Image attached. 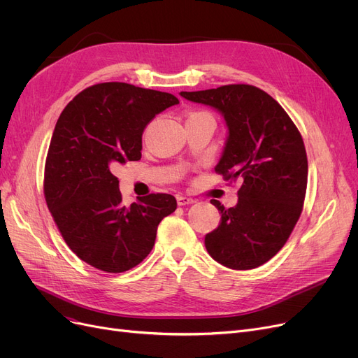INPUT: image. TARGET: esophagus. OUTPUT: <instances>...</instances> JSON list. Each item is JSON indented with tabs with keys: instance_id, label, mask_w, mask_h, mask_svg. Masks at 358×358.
<instances>
[{
	"instance_id": "1",
	"label": "esophagus",
	"mask_w": 358,
	"mask_h": 358,
	"mask_svg": "<svg viewBox=\"0 0 358 358\" xmlns=\"http://www.w3.org/2000/svg\"><path fill=\"white\" fill-rule=\"evenodd\" d=\"M196 200L194 199H192V197H187V196H181V194H178L177 196V203H178V206H187V204H193Z\"/></svg>"
}]
</instances>
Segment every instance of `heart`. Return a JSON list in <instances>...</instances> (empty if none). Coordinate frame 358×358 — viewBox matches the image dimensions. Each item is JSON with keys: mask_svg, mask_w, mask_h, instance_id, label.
Returning <instances> with one entry per match:
<instances>
[{"mask_svg": "<svg viewBox=\"0 0 358 358\" xmlns=\"http://www.w3.org/2000/svg\"><path fill=\"white\" fill-rule=\"evenodd\" d=\"M201 115H206V113H201V111H194V113H190V115H189V119H192V117H196V116H201Z\"/></svg>", "mask_w": 358, "mask_h": 358, "instance_id": "obj_1", "label": "heart"}]
</instances>
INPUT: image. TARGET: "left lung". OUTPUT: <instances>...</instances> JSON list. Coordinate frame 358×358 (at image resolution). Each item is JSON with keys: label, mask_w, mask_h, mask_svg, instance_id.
I'll list each match as a JSON object with an SVG mask.
<instances>
[{"label": "left lung", "mask_w": 358, "mask_h": 358, "mask_svg": "<svg viewBox=\"0 0 358 358\" xmlns=\"http://www.w3.org/2000/svg\"><path fill=\"white\" fill-rule=\"evenodd\" d=\"M180 94L222 113L228 139L215 171L224 180H242L235 208L210 200L222 217L206 235V250L228 268H257L285 247L302 213L308 185L302 135L285 108L254 85Z\"/></svg>", "instance_id": "left-lung-1"}]
</instances>
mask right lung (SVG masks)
<instances>
[{
    "label": "right lung",
    "instance_id": "1",
    "mask_svg": "<svg viewBox=\"0 0 358 358\" xmlns=\"http://www.w3.org/2000/svg\"><path fill=\"white\" fill-rule=\"evenodd\" d=\"M178 103L169 92L101 83L75 96L56 122L45 164L46 204L66 245L94 268L138 266L154 248L159 222L177 209L165 193L126 208L113 171L141 159L143 129Z\"/></svg>",
    "mask_w": 358,
    "mask_h": 358
}]
</instances>
